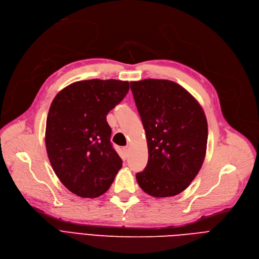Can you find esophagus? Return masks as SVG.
Returning <instances> with one entry per match:
<instances>
[{
	"label": "esophagus",
	"instance_id": "esophagus-1",
	"mask_svg": "<svg viewBox=\"0 0 259 259\" xmlns=\"http://www.w3.org/2000/svg\"><path fill=\"white\" fill-rule=\"evenodd\" d=\"M122 152H124V157H125V158L128 157V155H129V147L127 146V147L122 148Z\"/></svg>",
	"mask_w": 259,
	"mask_h": 259
}]
</instances>
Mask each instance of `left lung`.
<instances>
[{"mask_svg":"<svg viewBox=\"0 0 259 259\" xmlns=\"http://www.w3.org/2000/svg\"><path fill=\"white\" fill-rule=\"evenodd\" d=\"M148 144V164L137 173L143 191L153 197L183 192L206 156L207 118L184 87L168 79L130 83Z\"/></svg>","mask_w":259,"mask_h":259,"instance_id":"8db88e82","label":"left lung"}]
</instances>
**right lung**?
I'll use <instances>...</instances> for the list:
<instances>
[{"label": "right lung", "mask_w": 259, "mask_h": 259, "mask_svg": "<svg viewBox=\"0 0 259 259\" xmlns=\"http://www.w3.org/2000/svg\"><path fill=\"white\" fill-rule=\"evenodd\" d=\"M128 91L127 80H79L51 103L45 133L48 158L62 184L77 196L104 194L122 166L106 116Z\"/></svg>", "instance_id": "obj_1"}]
</instances>
